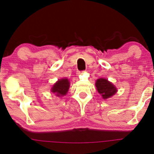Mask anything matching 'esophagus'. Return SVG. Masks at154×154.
Here are the masks:
<instances>
[{
	"mask_svg": "<svg viewBox=\"0 0 154 154\" xmlns=\"http://www.w3.org/2000/svg\"><path fill=\"white\" fill-rule=\"evenodd\" d=\"M83 73V71H78V72H77V75H81Z\"/></svg>",
	"mask_w": 154,
	"mask_h": 154,
	"instance_id": "esophagus-1",
	"label": "esophagus"
}]
</instances>
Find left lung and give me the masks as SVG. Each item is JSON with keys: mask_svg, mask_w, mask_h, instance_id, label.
Here are the masks:
<instances>
[{"mask_svg": "<svg viewBox=\"0 0 154 154\" xmlns=\"http://www.w3.org/2000/svg\"><path fill=\"white\" fill-rule=\"evenodd\" d=\"M95 85L98 92L104 100L111 97L117 92L115 86L106 79H100L97 80Z\"/></svg>", "mask_w": 154, "mask_h": 154, "instance_id": "1", "label": "left lung"}]
</instances>
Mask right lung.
Returning a JSON list of instances; mask_svg holds the SVG:
<instances>
[{
	"label": "right lung",
	"mask_w": 154,
	"mask_h": 154,
	"mask_svg": "<svg viewBox=\"0 0 154 154\" xmlns=\"http://www.w3.org/2000/svg\"><path fill=\"white\" fill-rule=\"evenodd\" d=\"M69 88V81L67 79H63L58 81L52 86L51 91L57 97L64 96L67 93Z\"/></svg>",
	"instance_id": "1"
}]
</instances>
